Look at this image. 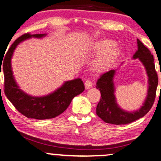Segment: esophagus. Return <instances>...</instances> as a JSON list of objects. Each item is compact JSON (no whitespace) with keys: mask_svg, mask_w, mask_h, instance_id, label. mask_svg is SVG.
<instances>
[{"mask_svg":"<svg viewBox=\"0 0 161 161\" xmlns=\"http://www.w3.org/2000/svg\"><path fill=\"white\" fill-rule=\"evenodd\" d=\"M92 86H93V84H92L91 81L88 80V79L86 80V82H85V87H86V88H87V89H89V88H91Z\"/></svg>","mask_w":161,"mask_h":161,"instance_id":"34e87169","label":"esophagus"}]
</instances>
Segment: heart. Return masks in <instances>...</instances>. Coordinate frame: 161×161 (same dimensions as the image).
Wrapping results in <instances>:
<instances>
[{"mask_svg": "<svg viewBox=\"0 0 161 161\" xmlns=\"http://www.w3.org/2000/svg\"><path fill=\"white\" fill-rule=\"evenodd\" d=\"M87 52L92 56H100L94 63L93 69L95 72L101 73L108 69L115 61L119 51L114 41L101 39L92 43Z\"/></svg>", "mask_w": 161, "mask_h": 161, "instance_id": "b5f03b06", "label": "heart"}]
</instances>
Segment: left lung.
I'll return each mask as SVG.
<instances>
[{"label":"left lung","instance_id":"8db88e82","mask_svg":"<svg viewBox=\"0 0 161 161\" xmlns=\"http://www.w3.org/2000/svg\"><path fill=\"white\" fill-rule=\"evenodd\" d=\"M138 51L133 55V59H139L145 66L148 77L147 95L143 106L134 112H128L122 110L116 101L114 95L115 87L114 77L115 70L103 73L97 79L96 88L101 92V100L97 105L96 114L105 123L115 125H124L137 120L143 117L152 108L156 97V90L158 84V77L155 70L154 57L151 51L137 39Z\"/></svg>","mask_w":161,"mask_h":161}]
</instances>
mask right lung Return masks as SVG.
Wrapping results in <instances>:
<instances>
[{
	"mask_svg": "<svg viewBox=\"0 0 161 161\" xmlns=\"http://www.w3.org/2000/svg\"><path fill=\"white\" fill-rule=\"evenodd\" d=\"M45 36L46 34L31 35L30 33L20 36L12 44L5 55L3 62H1L0 64L1 69V65L3 64L2 69L4 76L5 95L20 114L32 119H47L56 117L65 111L73 97L85 90L81 79L67 81L53 93L43 97H32L19 88L13 75L11 68V58L14 50L24 40L32 37L42 38Z\"/></svg>",
	"mask_w": 161,
	"mask_h": 161,
	"instance_id": "1",
	"label": "right lung"
}]
</instances>
